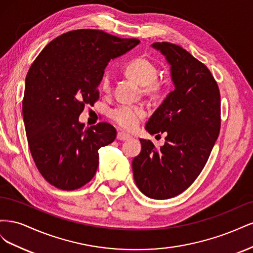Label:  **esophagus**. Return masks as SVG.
Here are the masks:
<instances>
[{"mask_svg":"<svg viewBox=\"0 0 253 253\" xmlns=\"http://www.w3.org/2000/svg\"><path fill=\"white\" fill-rule=\"evenodd\" d=\"M128 138H131V136L126 134V133H124V132H118V133H117V139H118V140H126V139H128Z\"/></svg>","mask_w":253,"mask_h":253,"instance_id":"1","label":"esophagus"}]
</instances>
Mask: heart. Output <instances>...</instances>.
Here are the masks:
<instances>
[{"instance_id": "obj_1", "label": "heart", "mask_w": 253, "mask_h": 253, "mask_svg": "<svg viewBox=\"0 0 253 253\" xmlns=\"http://www.w3.org/2000/svg\"><path fill=\"white\" fill-rule=\"evenodd\" d=\"M125 72L129 78L145 86V90L154 93L158 90L156 78L158 70L156 65L145 58H135L128 61L125 67ZM100 86L102 90L108 91L111 86V77L109 73H104L101 78ZM147 115V111L140 105H118L110 113V117L114 122L126 131H132L139 125L141 119Z\"/></svg>"}]
</instances>
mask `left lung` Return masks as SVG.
<instances>
[{
    "mask_svg": "<svg viewBox=\"0 0 253 253\" xmlns=\"http://www.w3.org/2000/svg\"><path fill=\"white\" fill-rule=\"evenodd\" d=\"M170 64L174 90L153 113L145 129L167 132L159 149L140 139L141 152L132 162L134 179L141 192L154 200H168L188 189L201 174L220 128V95L205 64L186 49L156 42Z\"/></svg>",
    "mask_w": 253,
    "mask_h": 253,
    "instance_id": "8db88e82",
    "label": "left lung"
}]
</instances>
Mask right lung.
<instances>
[{
  "instance_id": "add662e5",
  "label": "right lung",
  "mask_w": 253,
  "mask_h": 253,
  "mask_svg": "<svg viewBox=\"0 0 253 253\" xmlns=\"http://www.w3.org/2000/svg\"><path fill=\"white\" fill-rule=\"evenodd\" d=\"M139 42L102 30H73L47 44L30 66L23 119L35 164L50 185L72 191L94 177L98 150L117 133L106 122L85 127L79 116L84 105L98 100V85L111 59Z\"/></svg>"
}]
</instances>
